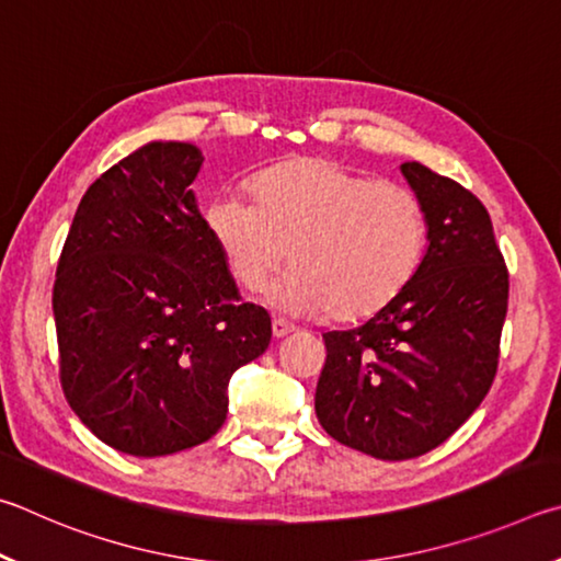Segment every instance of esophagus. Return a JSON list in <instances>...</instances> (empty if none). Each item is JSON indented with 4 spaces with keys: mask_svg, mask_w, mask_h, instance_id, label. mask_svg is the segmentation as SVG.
Instances as JSON below:
<instances>
[{
    "mask_svg": "<svg viewBox=\"0 0 561 561\" xmlns=\"http://www.w3.org/2000/svg\"><path fill=\"white\" fill-rule=\"evenodd\" d=\"M293 330H296V328H293L290 322L280 320V318H273V337H286V335H290Z\"/></svg>",
    "mask_w": 561,
    "mask_h": 561,
    "instance_id": "esophagus-1",
    "label": "esophagus"
}]
</instances>
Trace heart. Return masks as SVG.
<instances>
[{
  "label": "heart",
  "mask_w": 561,
  "mask_h": 561,
  "mask_svg": "<svg viewBox=\"0 0 561 561\" xmlns=\"http://www.w3.org/2000/svg\"><path fill=\"white\" fill-rule=\"evenodd\" d=\"M251 199L216 194L204 206L206 233L243 290L293 268L273 300L342 325L387 310L424 261L428 219L419 196L379 184L322 157H293L253 176Z\"/></svg>",
  "instance_id": "heart-1"
}]
</instances>
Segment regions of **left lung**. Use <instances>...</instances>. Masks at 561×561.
I'll use <instances>...</instances> for the list:
<instances>
[{
	"instance_id": "obj_1",
	"label": "left lung",
	"mask_w": 561,
	"mask_h": 561,
	"mask_svg": "<svg viewBox=\"0 0 561 561\" xmlns=\"http://www.w3.org/2000/svg\"><path fill=\"white\" fill-rule=\"evenodd\" d=\"M428 219L414 280L365 325L325 332L316 414L328 434L381 460L428 454L493 385L507 316V265L490 214L466 186L404 162Z\"/></svg>"
}]
</instances>
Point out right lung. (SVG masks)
<instances>
[{
  "label": "right lung",
  "instance_id": "add662e5",
  "mask_svg": "<svg viewBox=\"0 0 561 561\" xmlns=\"http://www.w3.org/2000/svg\"><path fill=\"white\" fill-rule=\"evenodd\" d=\"M192 142H150L88 186L54 283L66 401L123 454L209 440L229 379L263 355L271 316L241 302L192 192Z\"/></svg>",
  "mask_w": 561,
  "mask_h": 561
}]
</instances>
